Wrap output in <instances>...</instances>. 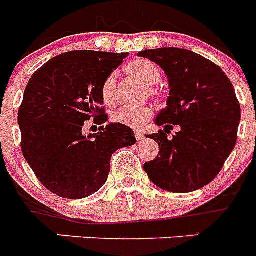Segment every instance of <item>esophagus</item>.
I'll return each mask as SVG.
<instances>
[{"instance_id": "1", "label": "esophagus", "mask_w": 256, "mask_h": 256, "mask_svg": "<svg viewBox=\"0 0 256 256\" xmlns=\"http://www.w3.org/2000/svg\"><path fill=\"white\" fill-rule=\"evenodd\" d=\"M134 136H136V140H137V141H142V140L144 138V133L140 132V130H136V132H134Z\"/></svg>"}]
</instances>
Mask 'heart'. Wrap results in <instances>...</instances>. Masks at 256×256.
<instances>
[{"label":"heart","mask_w":256,"mask_h":256,"mask_svg":"<svg viewBox=\"0 0 256 256\" xmlns=\"http://www.w3.org/2000/svg\"><path fill=\"white\" fill-rule=\"evenodd\" d=\"M126 73L141 80L144 86H148V94L151 97H160L162 91L159 88L151 87L160 80V69L154 62L146 60V58H137L126 65ZM116 73H110L105 78L101 87V96L105 105L112 106L116 102ZM152 116V110L148 108H120L112 114V120L114 123L123 124L126 126L137 128L141 126L144 122H148Z\"/></svg>","instance_id":"heart-1"}]
</instances>
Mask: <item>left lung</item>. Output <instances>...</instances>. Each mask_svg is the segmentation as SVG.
<instances>
[{"mask_svg": "<svg viewBox=\"0 0 256 256\" xmlns=\"http://www.w3.org/2000/svg\"><path fill=\"white\" fill-rule=\"evenodd\" d=\"M138 56L162 66L170 87L168 108L156 118L165 130L146 134L160 150L144 172L165 191H196L218 176L236 146L241 108L234 86L218 65L188 50H144ZM174 125L180 132L168 139Z\"/></svg>", "mask_w": 256, "mask_h": 256, "instance_id": "1", "label": "left lung"}]
</instances>
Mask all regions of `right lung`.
Instances as JSON below:
<instances>
[{
  "mask_svg": "<svg viewBox=\"0 0 256 256\" xmlns=\"http://www.w3.org/2000/svg\"><path fill=\"white\" fill-rule=\"evenodd\" d=\"M128 54L72 51L42 65L19 108L22 155L36 177L60 198H84L105 184L112 155L136 144L130 126L108 124L86 139L84 122H108L101 87Z\"/></svg>",
  "mask_w": 256,
  "mask_h": 256,
  "instance_id": "add662e5",
  "label": "right lung"
}]
</instances>
